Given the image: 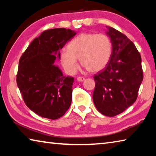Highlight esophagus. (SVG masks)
<instances>
[{"instance_id": "1", "label": "esophagus", "mask_w": 156, "mask_h": 156, "mask_svg": "<svg viewBox=\"0 0 156 156\" xmlns=\"http://www.w3.org/2000/svg\"><path fill=\"white\" fill-rule=\"evenodd\" d=\"M77 80L78 82H83L85 80V78L83 77H78V78H77Z\"/></svg>"}]
</instances>
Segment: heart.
<instances>
[{
	"instance_id": "b5f03b06",
	"label": "heart",
	"mask_w": 156,
	"mask_h": 156,
	"mask_svg": "<svg viewBox=\"0 0 156 156\" xmlns=\"http://www.w3.org/2000/svg\"><path fill=\"white\" fill-rule=\"evenodd\" d=\"M60 56V63L69 73H75L81 65L89 72H98L106 67L112 54V44L105 34L83 33L70 42Z\"/></svg>"
}]
</instances>
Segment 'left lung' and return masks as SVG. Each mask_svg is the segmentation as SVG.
I'll return each mask as SVG.
<instances>
[{
    "instance_id": "left-lung-1",
    "label": "left lung",
    "mask_w": 156,
    "mask_h": 156,
    "mask_svg": "<svg viewBox=\"0 0 156 156\" xmlns=\"http://www.w3.org/2000/svg\"><path fill=\"white\" fill-rule=\"evenodd\" d=\"M112 54L106 68L94 76L93 100L98 112L113 117L133 105L143 80L141 56L125 34L107 26Z\"/></svg>"
}]
</instances>
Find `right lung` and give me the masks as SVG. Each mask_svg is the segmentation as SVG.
I'll return each instance as SVG.
<instances>
[{
	"label": "right lung",
	"mask_w": 156,
	"mask_h": 156,
	"mask_svg": "<svg viewBox=\"0 0 156 156\" xmlns=\"http://www.w3.org/2000/svg\"><path fill=\"white\" fill-rule=\"evenodd\" d=\"M76 34L65 28L51 29L31 42L20 57L17 85L25 105L37 115L56 120L65 114L72 100L73 78L54 65L61 49Z\"/></svg>",
	"instance_id": "add662e5"
}]
</instances>
